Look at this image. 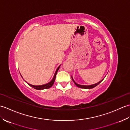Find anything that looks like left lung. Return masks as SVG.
Here are the masks:
<instances>
[{
    "label": "left lung",
    "instance_id": "left-lung-1",
    "mask_svg": "<svg viewBox=\"0 0 130 130\" xmlns=\"http://www.w3.org/2000/svg\"><path fill=\"white\" fill-rule=\"evenodd\" d=\"M71 78H72V80H73V81L74 82V84H75L77 87H79V88H83V89H92V88H94L96 86V85H98L99 83H101L102 82V80H103L104 79V78H103V79L101 80L100 82H99L98 83H97L94 84H92V85H80V84H77L76 83L74 80V79H73L72 76H71Z\"/></svg>",
    "mask_w": 130,
    "mask_h": 130
}]
</instances>
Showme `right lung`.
Listing matches in <instances>:
<instances>
[{
    "label": "right lung",
    "instance_id": "add662e5",
    "mask_svg": "<svg viewBox=\"0 0 130 130\" xmlns=\"http://www.w3.org/2000/svg\"><path fill=\"white\" fill-rule=\"evenodd\" d=\"M60 65L59 66V67L57 68V69H56V71H55V74H54V78L53 79H52V80L51 82H50L49 83L45 84H43V85H32V84H30L28 83H27V84H28L29 86H31V87H32L33 88H34L35 89H37V90H42V89H48V88H51L52 85H53L54 83V82H55V78H56V74L57 73L58 70H59V68H60ZM22 76V75H21ZM26 82V81H25Z\"/></svg>",
    "mask_w": 130,
    "mask_h": 130
}]
</instances>
